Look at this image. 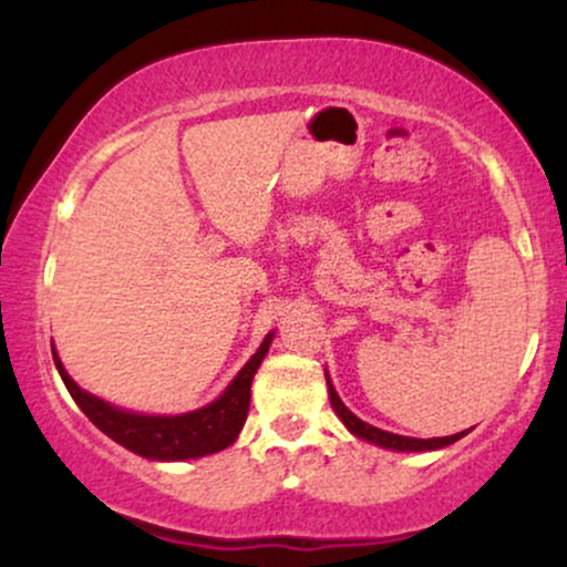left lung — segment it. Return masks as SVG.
<instances>
[{"mask_svg": "<svg viewBox=\"0 0 567 567\" xmlns=\"http://www.w3.org/2000/svg\"><path fill=\"white\" fill-rule=\"evenodd\" d=\"M324 379H328V375H324ZM328 392H330V405H333V410L338 413V419L343 421V426H347L351 434H357V437H360V440L373 442V445L389 447V451H408V453H413V451H440V447L453 445L455 440H461L466 432H470V429H466V432L451 434V437H432V440L402 437V434L383 432V429H375V426L365 424V421H362V419H357V415L351 413L347 405H343L341 396L336 394V389H333V383H330V379H328Z\"/></svg>", "mask_w": 567, "mask_h": 567, "instance_id": "1", "label": "left lung"}]
</instances>
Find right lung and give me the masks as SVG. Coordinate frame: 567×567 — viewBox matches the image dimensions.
<instances>
[{"mask_svg": "<svg viewBox=\"0 0 567 567\" xmlns=\"http://www.w3.org/2000/svg\"><path fill=\"white\" fill-rule=\"evenodd\" d=\"M269 333L256 354L247 360V365L234 375V381L226 386V392L213 400L210 405L192 410L184 415H141L120 410L109 402L97 400L95 394H87L74 383V379L63 368L61 357L53 349V360L69 394L74 396L76 405L87 415L93 424L101 429L106 437L120 442L127 451L143 455L152 461H186L202 458L229 447L237 440L239 429L245 426L247 410H250V383L258 365L264 362L266 351L271 347Z\"/></svg>", "mask_w": 567, "mask_h": 567, "instance_id": "add662e5", "label": "right lung"}]
</instances>
